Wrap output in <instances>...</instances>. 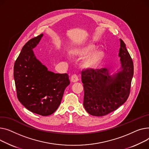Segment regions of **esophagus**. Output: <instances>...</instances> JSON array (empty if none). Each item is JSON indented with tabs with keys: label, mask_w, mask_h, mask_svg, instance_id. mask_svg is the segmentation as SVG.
<instances>
[{
	"label": "esophagus",
	"mask_w": 149,
	"mask_h": 149,
	"mask_svg": "<svg viewBox=\"0 0 149 149\" xmlns=\"http://www.w3.org/2000/svg\"><path fill=\"white\" fill-rule=\"evenodd\" d=\"M79 81V78H78V76L76 74H74L71 77V81L72 82H76Z\"/></svg>",
	"instance_id": "obj_1"
}]
</instances>
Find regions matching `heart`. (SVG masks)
I'll return each instance as SVG.
<instances>
[{"mask_svg": "<svg viewBox=\"0 0 149 149\" xmlns=\"http://www.w3.org/2000/svg\"><path fill=\"white\" fill-rule=\"evenodd\" d=\"M95 46L92 45H86L78 47L73 51V54L78 57H85L82 62V67L86 69H93L97 67L102 62L104 53L102 50H94Z\"/></svg>", "mask_w": 149, "mask_h": 149, "instance_id": "heart-1", "label": "heart"}]
</instances>
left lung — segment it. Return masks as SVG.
Here are the masks:
<instances>
[{
    "mask_svg": "<svg viewBox=\"0 0 149 149\" xmlns=\"http://www.w3.org/2000/svg\"><path fill=\"white\" fill-rule=\"evenodd\" d=\"M118 56L122 70L113 76L107 68L85 69L84 107L90 114L104 116L117 109L128 99L134 75V63L124 41L120 40Z\"/></svg>",
    "mask_w": 149,
    "mask_h": 149,
    "instance_id": "left-lung-1",
    "label": "left lung"
}]
</instances>
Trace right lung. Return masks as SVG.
Masks as SVG:
<instances>
[{
    "label": "right lung",
    "instance_id": "add662e5",
    "mask_svg": "<svg viewBox=\"0 0 149 149\" xmlns=\"http://www.w3.org/2000/svg\"><path fill=\"white\" fill-rule=\"evenodd\" d=\"M42 36L32 38L24 45L15 61L14 78L19 102L29 111L47 116L58 109L70 81L67 73L48 71L34 55L32 49Z\"/></svg>",
    "mask_w": 149,
    "mask_h": 149
}]
</instances>
